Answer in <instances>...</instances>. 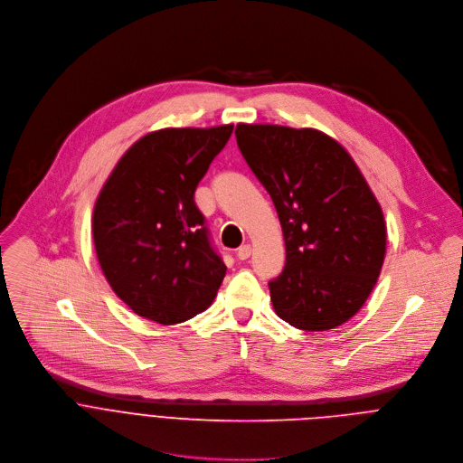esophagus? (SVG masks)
Returning <instances> with one entry per match:
<instances>
[{
    "instance_id": "34e87169",
    "label": "esophagus",
    "mask_w": 463,
    "mask_h": 463,
    "mask_svg": "<svg viewBox=\"0 0 463 463\" xmlns=\"http://www.w3.org/2000/svg\"><path fill=\"white\" fill-rule=\"evenodd\" d=\"M250 255H251V246H250V244H242V246L237 250V259H239V260H246Z\"/></svg>"
}]
</instances>
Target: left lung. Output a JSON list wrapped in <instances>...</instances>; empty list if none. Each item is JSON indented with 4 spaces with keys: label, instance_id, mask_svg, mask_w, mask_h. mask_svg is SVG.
Masks as SVG:
<instances>
[{
    "label": "left lung",
    "instance_id": "8db88e82",
    "mask_svg": "<svg viewBox=\"0 0 463 463\" xmlns=\"http://www.w3.org/2000/svg\"><path fill=\"white\" fill-rule=\"evenodd\" d=\"M239 149L269 194L287 246L268 283L275 314L323 332L354 317L387 251L383 210L348 151L314 128L237 124Z\"/></svg>",
    "mask_w": 463,
    "mask_h": 463
}]
</instances>
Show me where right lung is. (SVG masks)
Instances as JSON below:
<instances>
[{"mask_svg":"<svg viewBox=\"0 0 463 463\" xmlns=\"http://www.w3.org/2000/svg\"><path fill=\"white\" fill-rule=\"evenodd\" d=\"M232 131L233 124L151 131L120 156L97 197L90 226L100 268L144 319H192L222 285L226 266L194 195Z\"/></svg>","mask_w":463,"mask_h":463,"instance_id":"1","label":"right lung"}]
</instances>
